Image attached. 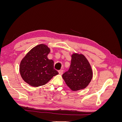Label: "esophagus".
<instances>
[{
	"instance_id": "34e87169",
	"label": "esophagus",
	"mask_w": 122,
	"mask_h": 122,
	"mask_svg": "<svg viewBox=\"0 0 122 122\" xmlns=\"http://www.w3.org/2000/svg\"><path fill=\"white\" fill-rule=\"evenodd\" d=\"M63 72H64V71L62 70H59L58 71V73H59V74H60V75H62V74H63Z\"/></svg>"
}]
</instances>
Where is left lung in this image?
<instances>
[{"label":"left lung","instance_id":"obj_1","mask_svg":"<svg viewBox=\"0 0 122 122\" xmlns=\"http://www.w3.org/2000/svg\"><path fill=\"white\" fill-rule=\"evenodd\" d=\"M71 57L70 69L62 75V78L72 91L84 89L88 86L93 77L91 65L82 54L74 53Z\"/></svg>","mask_w":122,"mask_h":122}]
</instances>
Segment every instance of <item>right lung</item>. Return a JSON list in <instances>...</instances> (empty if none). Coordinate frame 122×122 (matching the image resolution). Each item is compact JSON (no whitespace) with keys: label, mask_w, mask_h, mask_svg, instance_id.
I'll return each instance as SVG.
<instances>
[{"label":"right lung","mask_w":122,"mask_h":122,"mask_svg":"<svg viewBox=\"0 0 122 122\" xmlns=\"http://www.w3.org/2000/svg\"><path fill=\"white\" fill-rule=\"evenodd\" d=\"M50 49L46 45L39 44L34 47L21 60L19 71L24 81L33 87L46 84L58 74L53 68L54 61L49 60L47 55Z\"/></svg>","instance_id":"obj_1"}]
</instances>
